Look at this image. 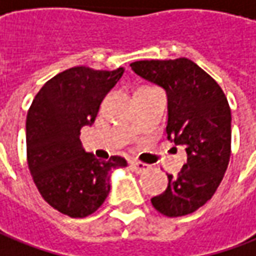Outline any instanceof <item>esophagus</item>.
<instances>
[{
    "instance_id": "esophagus-1",
    "label": "esophagus",
    "mask_w": 256,
    "mask_h": 256,
    "mask_svg": "<svg viewBox=\"0 0 256 256\" xmlns=\"http://www.w3.org/2000/svg\"><path fill=\"white\" fill-rule=\"evenodd\" d=\"M130 166H132V170L137 172V174H142V172H146L150 170V165L142 164V162H137V161H133V162L130 164Z\"/></svg>"
}]
</instances>
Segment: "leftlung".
<instances>
[{"instance_id": "8db88e82", "label": "left lung", "mask_w": 256, "mask_h": 256, "mask_svg": "<svg viewBox=\"0 0 256 256\" xmlns=\"http://www.w3.org/2000/svg\"><path fill=\"white\" fill-rule=\"evenodd\" d=\"M137 76L164 88L168 96V140L184 146L186 164L168 188L151 199L161 214L179 217L212 199L231 156V110L220 85L196 62L142 60L130 64Z\"/></svg>"}]
</instances>
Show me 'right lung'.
I'll use <instances>...</instances> for the list:
<instances>
[{
    "label": "right lung",
    "instance_id": "1",
    "mask_svg": "<svg viewBox=\"0 0 256 256\" xmlns=\"http://www.w3.org/2000/svg\"><path fill=\"white\" fill-rule=\"evenodd\" d=\"M114 71L72 67L48 80L26 118L28 165L42 198L60 213L81 218L96 212L110 190V174L128 162L119 156L100 161L80 140L92 126L106 94L118 84Z\"/></svg>",
    "mask_w": 256,
    "mask_h": 256
}]
</instances>
